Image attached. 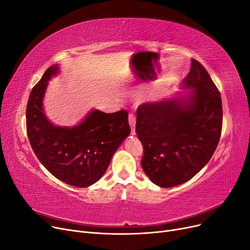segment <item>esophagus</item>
<instances>
[{
	"mask_svg": "<svg viewBox=\"0 0 250 250\" xmlns=\"http://www.w3.org/2000/svg\"><path fill=\"white\" fill-rule=\"evenodd\" d=\"M128 124L130 125V129H132V135L136 134V130H135V125H136V116L135 114L130 113L128 115Z\"/></svg>",
	"mask_w": 250,
	"mask_h": 250,
	"instance_id": "34e87169",
	"label": "esophagus"
}]
</instances>
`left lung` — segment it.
Segmentation results:
<instances>
[{"instance_id": "8db88e82", "label": "left lung", "mask_w": 250, "mask_h": 250, "mask_svg": "<svg viewBox=\"0 0 250 250\" xmlns=\"http://www.w3.org/2000/svg\"><path fill=\"white\" fill-rule=\"evenodd\" d=\"M175 97L145 102L137 109L144 172L160 188L192 178L212 158L222 130V99L207 70L195 60Z\"/></svg>"}]
</instances>
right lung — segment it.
<instances>
[{
    "instance_id": "obj_1",
    "label": "right lung",
    "mask_w": 250,
    "mask_h": 250,
    "mask_svg": "<svg viewBox=\"0 0 250 250\" xmlns=\"http://www.w3.org/2000/svg\"><path fill=\"white\" fill-rule=\"evenodd\" d=\"M60 73L52 64L31 90L26 108V128L32 150L48 171L67 185L87 188L97 182L114 152L130 134L127 112L90 110L74 126L52 124L43 109L48 81Z\"/></svg>"
}]
</instances>
